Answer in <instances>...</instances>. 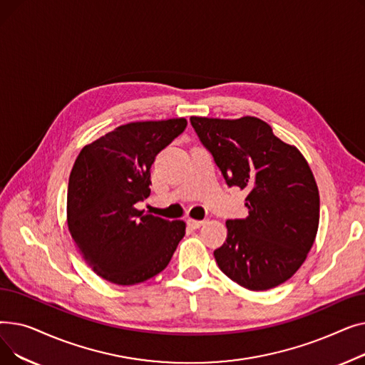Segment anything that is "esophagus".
I'll list each match as a JSON object with an SVG mask.
<instances>
[{"label": "esophagus", "instance_id": "1", "mask_svg": "<svg viewBox=\"0 0 365 365\" xmlns=\"http://www.w3.org/2000/svg\"><path fill=\"white\" fill-rule=\"evenodd\" d=\"M205 223V220H195V219H187V226H190L192 229H198Z\"/></svg>", "mask_w": 365, "mask_h": 365}]
</instances>
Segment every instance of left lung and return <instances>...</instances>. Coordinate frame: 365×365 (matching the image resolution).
<instances>
[{
	"label": "left lung",
	"instance_id": "obj_1",
	"mask_svg": "<svg viewBox=\"0 0 365 365\" xmlns=\"http://www.w3.org/2000/svg\"><path fill=\"white\" fill-rule=\"evenodd\" d=\"M190 124L226 185L248 190V216L226 222V241L215 250L220 271L253 292L290 279L319 223L318 186L308 161L256 117H190Z\"/></svg>",
	"mask_w": 365,
	"mask_h": 365
}]
</instances>
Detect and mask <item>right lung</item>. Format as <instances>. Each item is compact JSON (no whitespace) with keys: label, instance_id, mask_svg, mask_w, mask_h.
I'll list each match as a JSON object with an SVG mask.
<instances>
[{"label":"right lung","instance_id":"add662e5","mask_svg":"<svg viewBox=\"0 0 365 365\" xmlns=\"http://www.w3.org/2000/svg\"><path fill=\"white\" fill-rule=\"evenodd\" d=\"M185 118L120 125L86 145L68 185V227L84 260L103 279L134 285L155 277L185 237L183 220L138 210L150 194V165L186 128Z\"/></svg>","mask_w":365,"mask_h":365}]
</instances>
